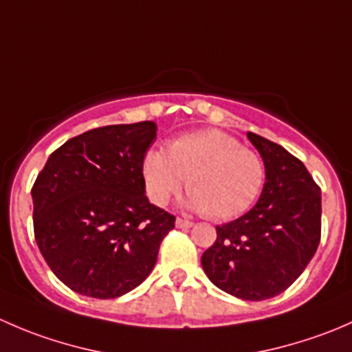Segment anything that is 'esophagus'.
I'll list each match as a JSON object with an SVG mask.
<instances>
[{
  "label": "esophagus",
  "instance_id": "1",
  "mask_svg": "<svg viewBox=\"0 0 352 352\" xmlns=\"http://www.w3.org/2000/svg\"><path fill=\"white\" fill-rule=\"evenodd\" d=\"M175 225L179 226V228H192L194 223L189 221V219H182V218H177Z\"/></svg>",
  "mask_w": 352,
  "mask_h": 352
}]
</instances>
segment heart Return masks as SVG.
<instances>
[{"instance_id":"heart-1","label":"heart","mask_w":352,"mask_h":352,"mask_svg":"<svg viewBox=\"0 0 352 352\" xmlns=\"http://www.w3.org/2000/svg\"><path fill=\"white\" fill-rule=\"evenodd\" d=\"M143 175L155 204H165L187 179L186 206L225 221L254 206L265 182L264 160L243 148L235 136L218 129L186 134L144 156Z\"/></svg>"}]
</instances>
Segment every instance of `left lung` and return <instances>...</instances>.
Returning <instances> with one entry per match:
<instances>
[{"label":"left lung","mask_w":352,"mask_h":352,"mask_svg":"<svg viewBox=\"0 0 352 352\" xmlns=\"http://www.w3.org/2000/svg\"><path fill=\"white\" fill-rule=\"evenodd\" d=\"M247 138L264 160V189L250 211L216 226V242L201 264L225 293L262 301L293 285L317 252L322 196L296 156L258 134Z\"/></svg>","instance_id":"8db88e82"}]
</instances>
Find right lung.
Here are the masks:
<instances>
[{
	"mask_svg": "<svg viewBox=\"0 0 352 352\" xmlns=\"http://www.w3.org/2000/svg\"><path fill=\"white\" fill-rule=\"evenodd\" d=\"M151 120L67 140L32 187L34 233L59 281L85 296H122L150 276L175 216L144 196Z\"/></svg>",
	"mask_w": 352,
	"mask_h": 352,
	"instance_id": "obj_1",
	"label": "right lung"
}]
</instances>
